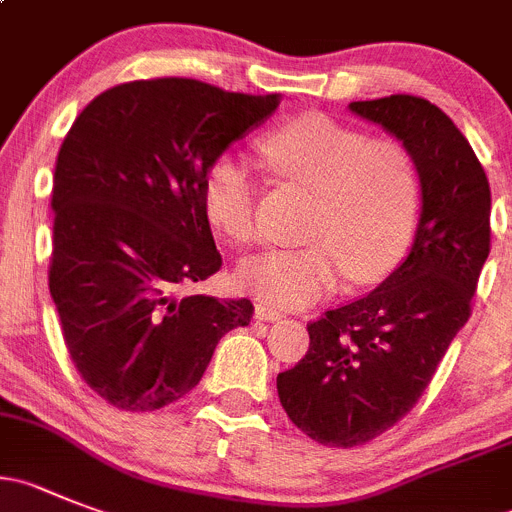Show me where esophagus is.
Segmentation results:
<instances>
[{
  "label": "esophagus",
  "instance_id": "1",
  "mask_svg": "<svg viewBox=\"0 0 512 512\" xmlns=\"http://www.w3.org/2000/svg\"><path fill=\"white\" fill-rule=\"evenodd\" d=\"M255 318H257V321L275 323V321H283V313H280V310H275L272 305H267V303H257L255 305Z\"/></svg>",
  "mask_w": 512,
  "mask_h": 512
}]
</instances>
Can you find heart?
<instances>
[{"label": "heart", "instance_id": "b5f03b06", "mask_svg": "<svg viewBox=\"0 0 512 512\" xmlns=\"http://www.w3.org/2000/svg\"><path fill=\"white\" fill-rule=\"evenodd\" d=\"M267 159L288 179L315 194L305 240L310 245L270 250L237 270V285L278 308H305L331 295L343 275L369 285L389 275L414 240L419 171L407 146L371 141L364 131L308 113L262 141ZM209 222L247 247L257 240V191L250 169L234 154L209 164L202 181Z\"/></svg>", "mask_w": 512, "mask_h": 512}]
</instances>
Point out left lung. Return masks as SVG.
I'll list each match as a JSON object with an SVG mask.
<instances>
[{
  "mask_svg": "<svg viewBox=\"0 0 512 512\" xmlns=\"http://www.w3.org/2000/svg\"><path fill=\"white\" fill-rule=\"evenodd\" d=\"M348 108L407 146L422 212L407 260L369 295L310 323L308 353L278 374L288 417L328 447L371 442L412 412L470 318L490 255V184L452 118L417 95Z\"/></svg>",
  "mask_w": 512,
  "mask_h": 512,
  "instance_id": "8db88e82",
  "label": "left lung"
}]
</instances>
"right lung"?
<instances>
[{"label": "right lung", "mask_w": 512, "mask_h": 512, "mask_svg": "<svg viewBox=\"0 0 512 512\" xmlns=\"http://www.w3.org/2000/svg\"><path fill=\"white\" fill-rule=\"evenodd\" d=\"M278 105V93L133 80L90 100L62 141L50 295L75 369L116 409L154 412L189 394L219 338L250 323L247 298L176 290L222 267L204 171Z\"/></svg>", "instance_id": "1"}]
</instances>
